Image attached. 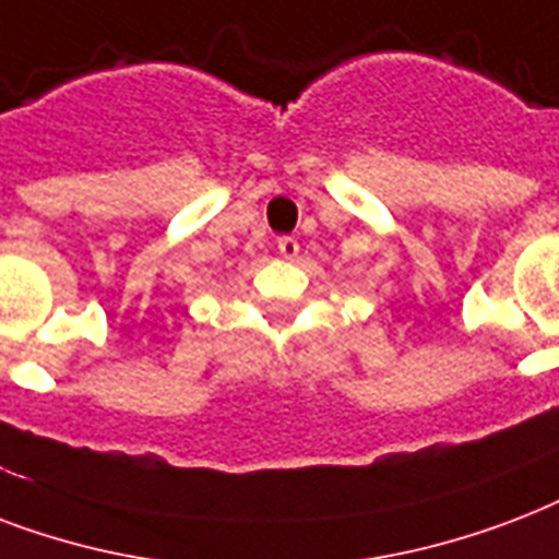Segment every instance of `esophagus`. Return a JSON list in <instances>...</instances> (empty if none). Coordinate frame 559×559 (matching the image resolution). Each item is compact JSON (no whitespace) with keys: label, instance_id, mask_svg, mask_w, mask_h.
<instances>
[{"label":"esophagus","instance_id":"esophagus-1","mask_svg":"<svg viewBox=\"0 0 559 559\" xmlns=\"http://www.w3.org/2000/svg\"><path fill=\"white\" fill-rule=\"evenodd\" d=\"M276 248H280V257L283 259H297V253H300V241L294 239V236H283V239L276 241Z\"/></svg>","mask_w":559,"mask_h":559}]
</instances>
